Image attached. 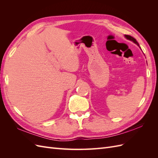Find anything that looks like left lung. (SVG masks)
I'll return each instance as SVG.
<instances>
[{
    "label": "left lung",
    "mask_w": 158,
    "mask_h": 158,
    "mask_svg": "<svg viewBox=\"0 0 158 158\" xmlns=\"http://www.w3.org/2000/svg\"><path fill=\"white\" fill-rule=\"evenodd\" d=\"M125 38H127V39L128 40H130V41H132V42H134L135 43V44H136L138 47H140H140L139 46V44H138V43L136 41V40L135 39V38L134 37H131V35H125ZM141 49V48H140Z\"/></svg>",
    "instance_id": "left-lung-1"
}]
</instances>
